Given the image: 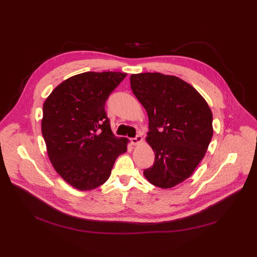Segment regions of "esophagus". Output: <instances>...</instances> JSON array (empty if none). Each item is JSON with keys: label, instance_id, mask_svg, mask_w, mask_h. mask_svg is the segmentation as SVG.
Here are the masks:
<instances>
[{"label": "esophagus", "instance_id": "obj_1", "mask_svg": "<svg viewBox=\"0 0 257 257\" xmlns=\"http://www.w3.org/2000/svg\"><path fill=\"white\" fill-rule=\"evenodd\" d=\"M142 140H143V138H142L141 135H136L135 137H133V138L130 139V141H131V143H132L133 145H137L138 143L142 142Z\"/></svg>", "mask_w": 257, "mask_h": 257}]
</instances>
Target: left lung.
Instances as JSON below:
<instances>
[{
    "instance_id": "obj_1",
    "label": "left lung",
    "mask_w": 257,
    "mask_h": 257,
    "mask_svg": "<svg viewBox=\"0 0 257 257\" xmlns=\"http://www.w3.org/2000/svg\"><path fill=\"white\" fill-rule=\"evenodd\" d=\"M131 89L148 112V140L155 164L143 171L160 188H172L189 178L201 162L212 137V114L190 84L162 73L130 76Z\"/></svg>"
}]
</instances>
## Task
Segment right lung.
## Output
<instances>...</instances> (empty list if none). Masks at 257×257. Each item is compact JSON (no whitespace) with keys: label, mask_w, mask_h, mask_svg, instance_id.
Listing matches in <instances>:
<instances>
[{"label":"right lung","mask_w":257,"mask_h":257,"mask_svg":"<svg viewBox=\"0 0 257 257\" xmlns=\"http://www.w3.org/2000/svg\"><path fill=\"white\" fill-rule=\"evenodd\" d=\"M121 72H85L59 84L43 107L42 133L57 173L79 190L108 179L127 138L116 137L104 111L109 94L126 77Z\"/></svg>","instance_id":"right-lung-1"}]
</instances>
